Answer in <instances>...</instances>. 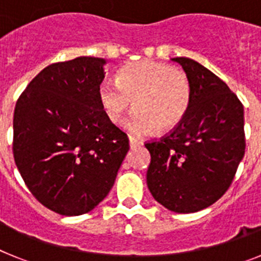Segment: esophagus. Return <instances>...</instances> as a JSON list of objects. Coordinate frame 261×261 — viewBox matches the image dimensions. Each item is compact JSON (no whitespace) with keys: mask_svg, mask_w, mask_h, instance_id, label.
I'll return each instance as SVG.
<instances>
[{"mask_svg":"<svg viewBox=\"0 0 261 261\" xmlns=\"http://www.w3.org/2000/svg\"><path fill=\"white\" fill-rule=\"evenodd\" d=\"M142 144H144V142L142 141H140V140H137V138H135V137H129V145H130V147H140V146H142Z\"/></svg>","mask_w":261,"mask_h":261,"instance_id":"esophagus-1","label":"esophagus"}]
</instances>
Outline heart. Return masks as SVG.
I'll return each instance as SVG.
<instances>
[{"label": "heart", "instance_id": "obj_1", "mask_svg": "<svg viewBox=\"0 0 261 261\" xmlns=\"http://www.w3.org/2000/svg\"><path fill=\"white\" fill-rule=\"evenodd\" d=\"M99 102L108 119L119 123L128 108L130 115L125 128L136 136L172 129L183 121L190 110L192 86L186 71L167 64L144 61L120 69L117 81L105 80L98 89Z\"/></svg>", "mask_w": 261, "mask_h": 261}]
</instances>
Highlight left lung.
Listing matches in <instances>:
<instances>
[{
  "label": "left lung",
  "mask_w": 261,
  "mask_h": 261,
  "mask_svg": "<svg viewBox=\"0 0 261 261\" xmlns=\"http://www.w3.org/2000/svg\"><path fill=\"white\" fill-rule=\"evenodd\" d=\"M192 86L190 110L179 125L146 142L151 161L146 181L168 211L193 213L229 190L244 155V114L238 96L209 69L175 57Z\"/></svg>",
  "instance_id": "left-lung-1"
}]
</instances>
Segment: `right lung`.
<instances>
[{"label": "right lung", "mask_w": 261, "mask_h": 261, "mask_svg": "<svg viewBox=\"0 0 261 261\" xmlns=\"http://www.w3.org/2000/svg\"><path fill=\"white\" fill-rule=\"evenodd\" d=\"M105 64L82 56L47 66L14 110L15 165L35 199L62 216L93 211L129 150L126 133L99 102Z\"/></svg>", "instance_id": "1"}]
</instances>
